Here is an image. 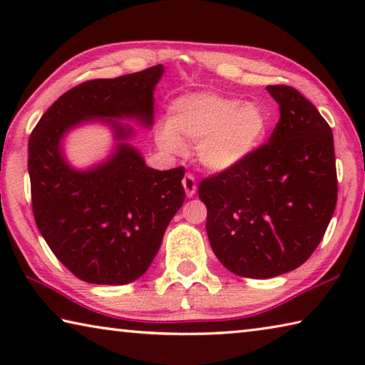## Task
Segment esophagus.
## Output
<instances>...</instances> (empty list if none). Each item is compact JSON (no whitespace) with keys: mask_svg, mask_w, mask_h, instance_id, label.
<instances>
[{"mask_svg":"<svg viewBox=\"0 0 365 365\" xmlns=\"http://www.w3.org/2000/svg\"><path fill=\"white\" fill-rule=\"evenodd\" d=\"M182 185H183L185 193H187L188 197H193L196 195L197 187H196V180H195L193 175H190V174L185 175L183 180H182Z\"/></svg>","mask_w":365,"mask_h":365,"instance_id":"obj_1","label":"esophagus"}]
</instances>
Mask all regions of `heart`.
Masks as SVG:
<instances>
[{"label": "heart", "mask_w": 365, "mask_h": 365, "mask_svg": "<svg viewBox=\"0 0 365 365\" xmlns=\"http://www.w3.org/2000/svg\"><path fill=\"white\" fill-rule=\"evenodd\" d=\"M165 123L168 127L156 133L160 150L180 154L185 146H196L202 168L227 172L261 150L272 117L261 103H243L214 91H193L169 104Z\"/></svg>", "instance_id": "1"}]
</instances>
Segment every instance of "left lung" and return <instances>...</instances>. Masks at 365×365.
Instances as JSON below:
<instances>
[{
	"label": "left lung",
	"mask_w": 365,
	"mask_h": 365,
	"mask_svg": "<svg viewBox=\"0 0 365 365\" xmlns=\"http://www.w3.org/2000/svg\"><path fill=\"white\" fill-rule=\"evenodd\" d=\"M280 120L267 145L240 168L200 183L206 232L225 269L272 279L304 264L336 206V168L329 123L298 90L267 86Z\"/></svg>",
	"instance_id": "left-lung-1"
}]
</instances>
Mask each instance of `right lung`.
Masks as SVG:
<instances>
[{
	"label": "right lung",
	"instance_id": "right-lung-1",
	"mask_svg": "<svg viewBox=\"0 0 365 365\" xmlns=\"http://www.w3.org/2000/svg\"><path fill=\"white\" fill-rule=\"evenodd\" d=\"M164 66L117 78L90 80L54 101L29 140V175L36 227L80 280L127 285L158 255L169 222L182 207L183 168L156 170L132 145L130 120L153 125L154 88ZM100 121L115 145L100 163L78 170L65 156L72 130Z\"/></svg>",
	"mask_w": 365,
	"mask_h": 365
}]
</instances>
